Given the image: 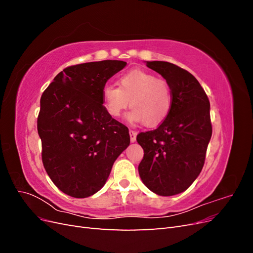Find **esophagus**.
<instances>
[{
  "label": "esophagus",
  "instance_id": "obj_1",
  "mask_svg": "<svg viewBox=\"0 0 253 253\" xmlns=\"http://www.w3.org/2000/svg\"><path fill=\"white\" fill-rule=\"evenodd\" d=\"M136 135H137V133L135 131H132V129H129V140H131V142H135L136 141Z\"/></svg>",
  "mask_w": 253,
  "mask_h": 253
}]
</instances>
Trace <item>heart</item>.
Segmentation results:
<instances>
[{
    "mask_svg": "<svg viewBox=\"0 0 253 253\" xmlns=\"http://www.w3.org/2000/svg\"><path fill=\"white\" fill-rule=\"evenodd\" d=\"M102 99L106 113L118 118L127 106L133 110L127 114L129 124H143L156 126L169 116L172 109V90L165 79L154 74L135 68L118 78V87L105 84Z\"/></svg>",
    "mask_w": 253,
    "mask_h": 253,
    "instance_id": "1",
    "label": "heart"
}]
</instances>
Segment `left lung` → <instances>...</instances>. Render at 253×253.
Masks as SVG:
<instances>
[{
    "mask_svg": "<svg viewBox=\"0 0 253 253\" xmlns=\"http://www.w3.org/2000/svg\"><path fill=\"white\" fill-rule=\"evenodd\" d=\"M147 66L170 84L173 102L156 129L137 135L144 152L138 172L152 192L172 196L187 190L203 169L212 135L210 102L188 71L165 61H148Z\"/></svg>",
    "mask_w": 253,
    "mask_h": 253,
    "instance_id": "obj_1",
    "label": "left lung"
}]
</instances>
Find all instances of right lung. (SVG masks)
<instances>
[{"label": "right lung", "instance_id": "add662e5", "mask_svg": "<svg viewBox=\"0 0 253 253\" xmlns=\"http://www.w3.org/2000/svg\"><path fill=\"white\" fill-rule=\"evenodd\" d=\"M125 61L68 66L43 91L38 116L42 162L63 193L84 198L108 180L115 160L129 144L128 128L106 113L102 88Z\"/></svg>", "mask_w": 253, "mask_h": 253}]
</instances>
